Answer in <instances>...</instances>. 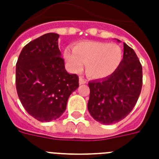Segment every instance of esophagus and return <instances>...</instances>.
I'll return each mask as SVG.
<instances>
[{"label":"esophagus","instance_id":"esophagus-1","mask_svg":"<svg viewBox=\"0 0 159 159\" xmlns=\"http://www.w3.org/2000/svg\"><path fill=\"white\" fill-rule=\"evenodd\" d=\"M85 83H87V81H85L82 77H79V84L82 85V84H85Z\"/></svg>","mask_w":159,"mask_h":159}]
</instances>
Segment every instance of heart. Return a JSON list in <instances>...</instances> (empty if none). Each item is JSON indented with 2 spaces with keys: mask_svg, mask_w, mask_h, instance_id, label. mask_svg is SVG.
<instances>
[{
  "mask_svg": "<svg viewBox=\"0 0 159 159\" xmlns=\"http://www.w3.org/2000/svg\"><path fill=\"white\" fill-rule=\"evenodd\" d=\"M122 57L120 46L99 41L80 42L73 49L67 48L64 51L71 71H82L86 62V73L93 79H103L113 74L120 67Z\"/></svg>",
  "mask_w": 159,
  "mask_h": 159,
  "instance_id": "1",
  "label": "heart"
}]
</instances>
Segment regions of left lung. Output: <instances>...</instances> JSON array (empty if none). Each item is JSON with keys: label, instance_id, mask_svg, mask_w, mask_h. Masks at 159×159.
<instances>
[{"label": "left lung", "instance_id": "1", "mask_svg": "<svg viewBox=\"0 0 159 159\" xmlns=\"http://www.w3.org/2000/svg\"><path fill=\"white\" fill-rule=\"evenodd\" d=\"M142 84L140 62L133 48L124 43L123 59L118 69L110 77L88 83L90 97L87 109L90 115L103 125L120 121L135 106Z\"/></svg>", "mask_w": 159, "mask_h": 159}]
</instances>
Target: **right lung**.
<instances>
[{
	"label": "right lung",
	"instance_id": "1",
	"mask_svg": "<svg viewBox=\"0 0 159 159\" xmlns=\"http://www.w3.org/2000/svg\"><path fill=\"white\" fill-rule=\"evenodd\" d=\"M59 35L48 33L26 44L16 63L17 94L24 108L41 122L59 118L78 77L66 71L58 48Z\"/></svg>",
	"mask_w": 159,
	"mask_h": 159
}]
</instances>
